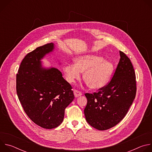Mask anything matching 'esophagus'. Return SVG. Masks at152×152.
<instances>
[{"instance_id":"esophagus-1","label":"esophagus","mask_w":152,"mask_h":152,"mask_svg":"<svg viewBox=\"0 0 152 152\" xmlns=\"http://www.w3.org/2000/svg\"><path fill=\"white\" fill-rule=\"evenodd\" d=\"M74 94H75V96L76 97H77L80 96L82 95V93L80 92L79 91L77 90H74Z\"/></svg>"}]
</instances>
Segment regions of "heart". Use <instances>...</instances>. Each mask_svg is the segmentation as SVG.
Returning a JSON list of instances; mask_svg holds the SVG:
<instances>
[{
	"label": "heart",
	"instance_id": "b5f03b06",
	"mask_svg": "<svg viewBox=\"0 0 152 152\" xmlns=\"http://www.w3.org/2000/svg\"><path fill=\"white\" fill-rule=\"evenodd\" d=\"M66 79L73 83L83 73V80L91 89L97 90L104 86L111 78L113 66L111 62L95 55H83L75 59V64H67L63 67Z\"/></svg>",
	"mask_w": 152,
	"mask_h": 152
}]
</instances>
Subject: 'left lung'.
<instances>
[{
    "label": "left lung",
    "mask_w": 152,
    "mask_h": 152,
    "mask_svg": "<svg viewBox=\"0 0 152 152\" xmlns=\"http://www.w3.org/2000/svg\"><path fill=\"white\" fill-rule=\"evenodd\" d=\"M113 77L96 93H85L86 120L94 128L104 131L117 125L126 115L136 96V77L132 64L123 52Z\"/></svg>",
    "instance_id": "8db88e82"
}]
</instances>
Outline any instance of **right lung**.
<instances>
[{"instance_id": "right-lung-1", "label": "right lung", "mask_w": 152, "mask_h": 152, "mask_svg": "<svg viewBox=\"0 0 152 152\" xmlns=\"http://www.w3.org/2000/svg\"><path fill=\"white\" fill-rule=\"evenodd\" d=\"M53 49L50 42L28 53L16 75L17 94L25 112L34 123L48 129L61 124L65 109L75 98L72 86L59 70L41 67V59Z\"/></svg>"}]
</instances>
